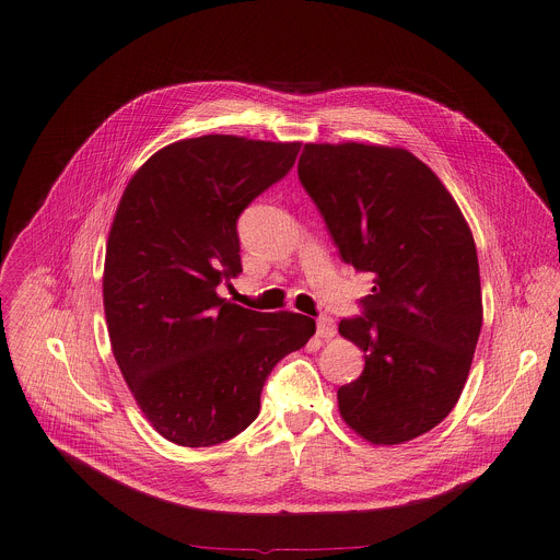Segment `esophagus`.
Here are the masks:
<instances>
[{"instance_id": "esophagus-1", "label": "esophagus", "mask_w": 560, "mask_h": 560, "mask_svg": "<svg viewBox=\"0 0 560 560\" xmlns=\"http://www.w3.org/2000/svg\"><path fill=\"white\" fill-rule=\"evenodd\" d=\"M316 335L322 337V339H332L335 335H337V326H335V322L330 316H318V322H316Z\"/></svg>"}]
</instances>
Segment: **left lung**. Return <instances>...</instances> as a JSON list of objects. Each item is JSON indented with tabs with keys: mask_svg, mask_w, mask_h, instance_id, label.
I'll list each match as a JSON object with an SVG mask.
<instances>
[{
	"mask_svg": "<svg viewBox=\"0 0 560 560\" xmlns=\"http://www.w3.org/2000/svg\"><path fill=\"white\" fill-rule=\"evenodd\" d=\"M299 182L346 264L372 277L339 332L365 352L337 392L376 445L412 441L456 406L483 324L474 236L441 179L404 148L305 143Z\"/></svg>",
	"mask_w": 560,
	"mask_h": 560,
	"instance_id": "1",
	"label": "left lung"
}]
</instances>
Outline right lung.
<instances>
[{"instance_id":"1","label":"right lung","mask_w":560,"mask_h":560,"mask_svg":"<svg viewBox=\"0 0 560 560\" xmlns=\"http://www.w3.org/2000/svg\"><path fill=\"white\" fill-rule=\"evenodd\" d=\"M299 148L184 139L154 152L124 190L104 266L110 346L150 425L177 445L210 447L244 432L272 368L314 335L310 316L217 294L242 272L238 217L292 171Z\"/></svg>"}]
</instances>
